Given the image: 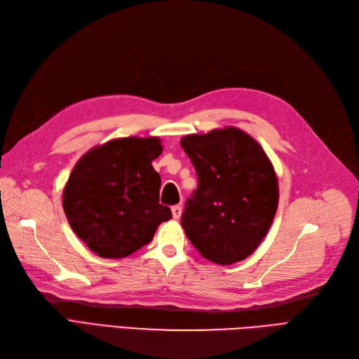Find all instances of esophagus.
<instances>
[{
    "label": "esophagus",
    "instance_id": "obj_1",
    "mask_svg": "<svg viewBox=\"0 0 359 359\" xmlns=\"http://www.w3.org/2000/svg\"><path fill=\"white\" fill-rule=\"evenodd\" d=\"M171 213H172V217L175 219H179L182 216V205L180 204H176L171 207Z\"/></svg>",
    "mask_w": 359,
    "mask_h": 359
}]
</instances>
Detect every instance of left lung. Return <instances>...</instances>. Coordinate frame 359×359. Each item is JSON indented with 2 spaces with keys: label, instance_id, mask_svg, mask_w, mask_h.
I'll list each match as a JSON object with an SVG mask.
<instances>
[{
  "label": "left lung",
  "instance_id": "1",
  "mask_svg": "<svg viewBox=\"0 0 359 359\" xmlns=\"http://www.w3.org/2000/svg\"><path fill=\"white\" fill-rule=\"evenodd\" d=\"M198 177L182 226L204 258L234 264L252 255L273 224L277 177L262 147L237 128L182 138Z\"/></svg>",
  "mask_w": 359,
  "mask_h": 359
}]
</instances>
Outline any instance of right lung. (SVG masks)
<instances>
[{"instance_id": "1", "label": "right lung", "mask_w": 359, "mask_h": 359, "mask_svg": "<svg viewBox=\"0 0 359 359\" xmlns=\"http://www.w3.org/2000/svg\"><path fill=\"white\" fill-rule=\"evenodd\" d=\"M156 137L118 138L92 149L64 189V212L76 236L101 258H123L152 241L171 219L159 204L161 177L152 167Z\"/></svg>"}]
</instances>
